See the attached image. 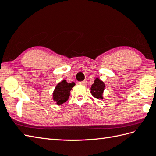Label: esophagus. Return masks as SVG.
<instances>
[{
  "label": "esophagus",
  "instance_id": "obj_1",
  "mask_svg": "<svg viewBox=\"0 0 156 156\" xmlns=\"http://www.w3.org/2000/svg\"><path fill=\"white\" fill-rule=\"evenodd\" d=\"M87 83V81H81V82H79V84H81V85H86Z\"/></svg>",
  "mask_w": 156,
  "mask_h": 156
}]
</instances>
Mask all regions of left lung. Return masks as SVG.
Here are the masks:
<instances>
[{
    "mask_svg": "<svg viewBox=\"0 0 156 156\" xmlns=\"http://www.w3.org/2000/svg\"><path fill=\"white\" fill-rule=\"evenodd\" d=\"M105 87L104 83L99 78H96L91 86L90 92L92 95L98 100H103V93L105 90Z\"/></svg>",
    "mask_w": 156,
    "mask_h": 156,
    "instance_id": "left-lung-1",
    "label": "left lung"
}]
</instances>
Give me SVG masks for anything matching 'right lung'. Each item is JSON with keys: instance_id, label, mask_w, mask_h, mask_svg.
<instances>
[{"instance_id": "1", "label": "right lung", "mask_w": 156, "mask_h": 156, "mask_svg": "<svg viewBox=\"0 0 156 156\" xmlns=\"http://www.w3.org/2000/svg\"><path fill=\"white\" fill-rule=\"evenodd\" d=\"M75 84L73 82L67 83L66 80H63L56 86L53 94V99L56 104L62 105L68 100L71 90Z\"/></svg>"}]
</instances>
